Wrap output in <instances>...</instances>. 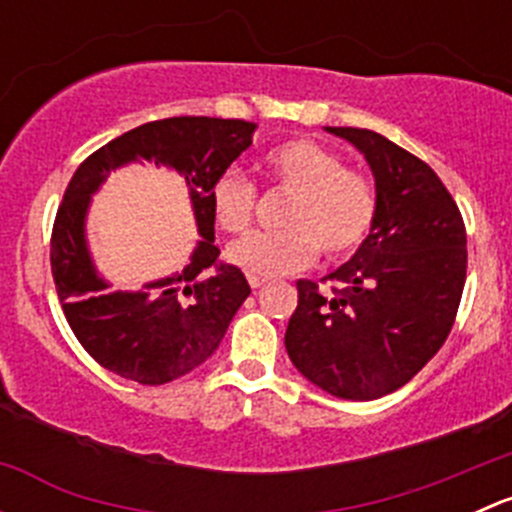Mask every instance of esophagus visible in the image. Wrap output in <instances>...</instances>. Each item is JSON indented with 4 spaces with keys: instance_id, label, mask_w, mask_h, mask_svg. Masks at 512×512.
Listing matches in <instances>:
<instances>
[{
    "instance_id": "34e87169",
    "label": "esophagus",
    "mask_w": 512,
    "mask_h": 512,
    "mask_svg": "<svg viewBox=\"0 0 512 512\" xmlns=\"http://www.w3.org/2000/svg\"><path fill=\"white\" fill-rule=\"evenodd\" d=\"M247 282H250L252 289H260L262 285H265V277H257V275H247Z\"/></svg>"
}]
</instances>
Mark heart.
Here are the masks:
<instances>
[{"mask_svg": "<svg viewBox=\"0 0 512 512\" xmlns=\"http://www.w3.org/2000/svg\"><path fill=\"white\" fill-rule=\"evenodd\" d=\"M267 178L289 198L282 230L255 232L230 247V260L250 275L280 277L317 260H342L364 245L379 213V190L366 173L347 168L337 153L309 138L270 148L262 158ZM257 188L237 170L210 185V210L225 232L240 235L255 220Z\"/></svg>", "mask_w": 512, "mask_h": 512, "instance_id": "1", "label": "heart"}]
</instances>
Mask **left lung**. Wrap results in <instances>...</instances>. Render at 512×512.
Returning <instances> with one entry per match:
<instances>
[{"label":"left lung","mask_w":512,"mask_h":512,"mask_svg":"<svg viewBox=\"0 0 512 512\" xmlns=\"http://www.w3.org/2000/svg\"><path fill=\"white\" fill-rule=\"evenodd\" d=\"M374 170L379 213L349 262L297 282L287 324L292 364L339 399L371 401L411 379L443 347L466 285V225L431 165L366 128H327Z\"/></svg>","instance_id":"1"}]
</instances>
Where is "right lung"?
Here are the masks:
<instances>
[{"label":"right lung","instance_id":"right-lung-1","mask_svg":"<svg viewBox=\"0 0 512 512\" xmlns=\"http://www.w3.org/2000/svg\"><path fill=\"white\" fill-rule=\"evenodd\" d=\"M255 123L175 116L143 123L91 153L69 180L51 230V275L61 309L103 369L146 386L168 384L213 356L250 294L240 267L220 260L210 185L252 143ZM153 159L175 167L191 188L204 240L180 273L141 293H106L83 240L90 193L118 164Z\"/></svg>","mask_w":512,"mask_h":512}]
</instances>
